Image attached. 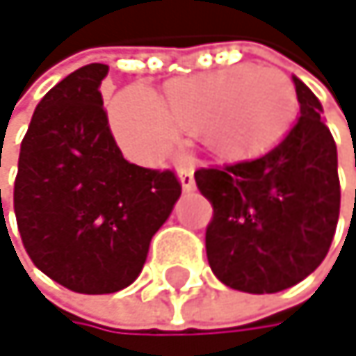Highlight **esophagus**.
I'll return each instance as SVG.
<instances>
[{"instance_id": "esophagus-1", "label": "esophagus", "mask_w": 356, "mask_h": 356, "mask_svg": "<svg viewBox=\"0 0 356 356\" xmlns=\"http://www.w3.org/2000/svg\"><path fill=\"white\" fill-rule=\"evenodd\" d=\"M179 181H181L184 192H192V190L196 188V181H194V168H192L190 162L179 164Z\"/></svg>"}]
</instances>
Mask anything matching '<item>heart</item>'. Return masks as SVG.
I'll list each match as a JSON object with an SVG mask.
<instances>
[{"label":"heart","mask_w":356,"mask_h":356,"mask_svg":"<svg viewBox=\"0 0 356 356\" xmlns=\"http://www.w3.org/2000/svg\"><path fill=\"white\" fill-rule=\"evenodd\" d=\"M296 90L276 67L217 71L175 80L158 99L135 86L111 103V129L131 158L152 164L177 141V129H202L207 141L225 154H238L274 141L291 122Z\"/></svg>","instance_id":"obj_1"}]
</instances>
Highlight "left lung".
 I'll return each instance as SVG.
<instances>
[{
    "label": "left lung",
    "instance_id": "8db88e82",
    "mask_svg": "<svg viewBox=\"0 0 356 356\" xmlns=\"http://www.w3.org/2000/svg\"><path fill=\"white\" fill-rule=\"evenodd\" d=\"M300 118L266 154L198 168L213 204L207 257L213 274L245 293H276L314 272L340 217L336 141L312 90L293 78Z\"/></svg>",
    "mask_w": 356,
    "mask_h": 356
}]
</instances>
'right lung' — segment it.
Listing matches in <instances>:
<instances>
[{"label":"right lung","mask_w":356,"mask_h":356,"mask_svg":"<svg viewBox=\"0 0 356 356\" xmlns=\"http://www.w3.org/2000/svg\"><path fill=\"white\" fill-rule=\"evenodd\" d=\"M107 71L90 63L46 92L20 143L14 181L16 223L31 261L88 296L135 281L152 236L181 196L172 170L124 160L99 90Z\"/></svg>","instance_id":"obj_1"}]
</instances>
